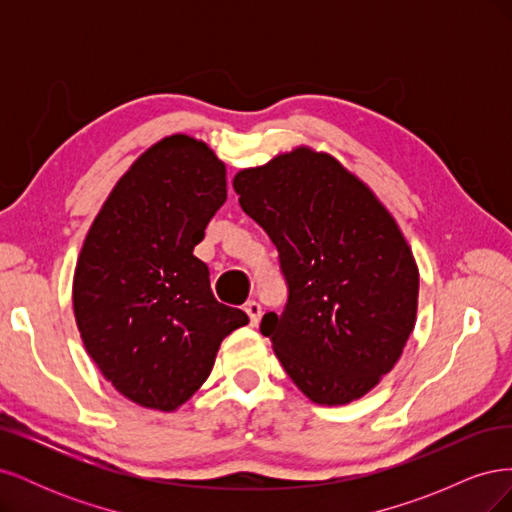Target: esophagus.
<instances>
[{
    "label": "esophagus",
    "mask_w": 512,
    "mask_h": 512,
    "mask_svg": "<svg viewBox=\"0 0 512 512\" xmlns=\"http://www.w3.org/2000/svg\"><path fill=\"white\" fill-rule=\"evenodd\" d=\"M245 314L247 316H250V324H252V327H256V324L260 322V314H262V307L256 303V301H247L245 303Z\"/></svg>",
    "instance_id": "34e87169"
}]
</instances>
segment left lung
Instances as JSON below:
<instances>
[{
  "instance_id": "8db88e82",
  "label": "left lung",
  "mask_w": 512,
  "mask_h": 512,
  "mask_svg": "<svg viewBox=\"0 0 512 512\" xmlns=\"http://www.w3.org/2000/svg\"><path fill=\"white\" fill-rule=\"evenodd\" d=\"M241 209L267 232L288 286L262 316L290 380L342 406L389 374L416 322L418 269L391 213L329 153L299 147L237 173Z\"/></svg>"
}]
</instances>
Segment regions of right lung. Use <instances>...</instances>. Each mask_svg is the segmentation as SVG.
<instances>
[{"instance_id":"obj_1","label":"right lung","mask_w":512,"mask_h":512,"mask_svg":"<svg viewBox=\"0 0 512 512\" xmlns=\"http://www.w3.org/2000/svg\"><path fill=\"white\" fill-rule=\"evenodd\" d=\"M226 200V168L185 134L147 149L91 224L74 273V316L104 378L170 412L209 378L222 339L250 322L213 297L194 256Z\"/></svg>"}]
</instances>
